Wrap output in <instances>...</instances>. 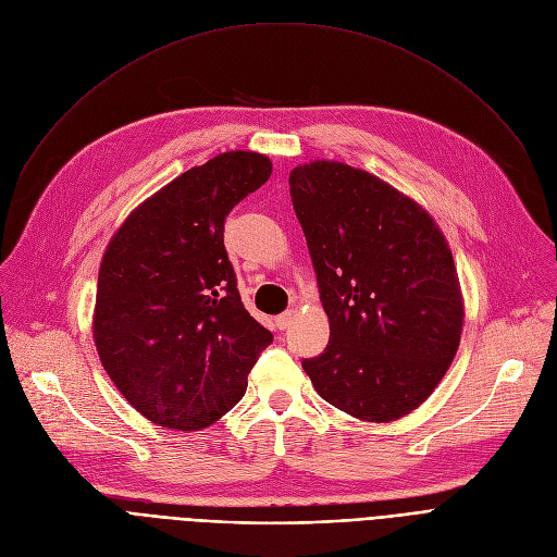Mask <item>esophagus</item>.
Returning a JSON list of instances; mask_svg holds the SVG:
<instances>
[{
    "label": "esophagus",
    "instance_id": "esophagus-1",
    "mask_svg": "<svg viewBox=\"0 0 557 557\" xmlns=\"http://www.w3.org/2000/svg\"><path fill=\"white\" fill-rule=\"evenodd\" d=\"M294 320H296V311H284V313H280L275 318V327L284 332V330L290 327V323H294Z\"/></svg>",
    "mask_w": 557,
    "mask_h": 557
}]
</instances>
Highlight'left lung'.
I'll return each mask as SVG.
<instances>
[{
  "mask_svg": "<svg viewBox=\"0 0 557 557\" xmlns=\"http://www.w3.org/2000/svg\"><path fill=\"white\" fill-rule=\"evenodd\" d=\"M288 185L330 318L325 352L302 368L347 416L404 418L441 384L460 343L443 232L416 200L343 162L300 164Z\"/></svg>",
  "mask_w": 557,
  "mask_h": 557,
  "instance_id": "obj_1",
  "label": "left lung"
}]
</instances>
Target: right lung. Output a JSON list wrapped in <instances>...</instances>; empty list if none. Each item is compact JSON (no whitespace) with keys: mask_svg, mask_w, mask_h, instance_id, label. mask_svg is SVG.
I'll return each instance as SVG.
<instances>
[{"mask_svg":"<svg viewBox=\"0 0 557 557\" xmlns=\"http://www.w3.org/2000/svg\"><path fill=\"white\" fill-rule=\"evenodd\" d=\"M271 171L261 153H221L144 200L106 248L97 352L120 393L160 426L216 422L273 343L246 311L223 244L225 216Z\"/></svg>","mask_w":557,"mask_h":557,"instance_id":"1","label":"right lung"}]
</instances>
